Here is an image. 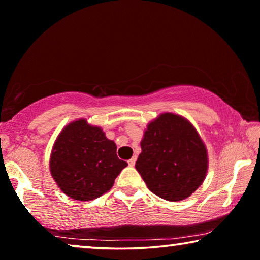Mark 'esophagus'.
Listing matches in <instances>:
<instances>
[{"instance_id": "esophagus-1", "label": "esophagus", "mask_w": 260, "mask_h": 260, "mask_svg": "<svg viewBox=\"0 0 260 260\" xmlns=\"http://www.w3.org/2000/svg\"><path fill=\"white\" fill-rule=\"evenodd\" d=\"M127 164H129V166H135V164H136V156H134V158H131L129 161H127Z\"/></svg>"}]
</instances>
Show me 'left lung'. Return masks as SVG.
<instances>
[{
    "instance_id": "left-lung-1",
    "label": "left lung",
    "mask_w": 260,
    "mask_h": 260,
    "mask_svg": "<svg viewBox=\"0 0 260 260\" xmlns=\"http://www.w3.org/2000/svg\"><path fill=\"white\" fill-rule=\"evenodd\" d=\"M136 169L160 198L178 202L197 190L207 172V152L190 122L172 113L147 125Z\"/></svg>"
}]
</instances>
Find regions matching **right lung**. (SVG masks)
Wrapping results in <instances>:
<instances>
[{
    "instance_id": "obj_1",
    "label": "right lung",
    "mask_w": 260,
    "mask_h": 260,
    "mask_svg": "<svg viewBox=\"0 0 260 260\" xmlns=\"http://www.w3.org/2000/svg\"><path fill=\"white\" fill-rule=\"evenodd\" d=\"M126 166L117 158L113 140L85 120L72 122L62 130L50 158V173L59 189L82 202L107 192Z\"/></svg>"
}]
</instances>
